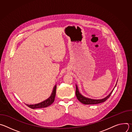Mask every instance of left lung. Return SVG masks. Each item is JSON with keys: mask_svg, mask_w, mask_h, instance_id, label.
I'll list each match as a JSON object with an SVG mask.
<instances>
[{"mask_svg": "<svg viewBox=\"0 0 132 132\" xmlns=\"http://www.w3.org/2000/svg\"><path fill=\"white\" fill-rule=\"evenodd\" d=\"M117 82L116 83V85L114 87V88L116 87V86H117ZM76 97L77 98V99L82 103L85 104H99L102 102H103L104 101H105L111 96V93H112L113 91L114 90V89L112 90V91L110 93V94L109 95H108L106 97H105L104 98H103L102 99H90V98H88L87 97H84V96H82L81 94L79 92L78 86L77 85H76Z\"/></svg>", "mask_w": 132, "mask_h": 132, "instance_id": "obj_1", "label": "left lung"}]
</instances>
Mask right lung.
I'll list each match as a JSON object with an SVG mask.
<instances>
[{
	"label": "right lung",
	"instance_id": "obj_1",
	"mask_svg": "<svg viewBox=\"0 0 132 132\" xmlns=\"http://www.w3.org/2000/svg\"><path fill=\"white\" fill-rule=\"evenodd\" d=\"M56 85H55V86L53 88L52 92L51 93V95L50 97L46 99L45 100L37 104H26L28 107L32 109H38V108H46L49 105H51L54 101L55 100V97L56 95Z\"/></svg>",
	"mask_w": 132,
	"mask_h": 132
}]
</instances>
